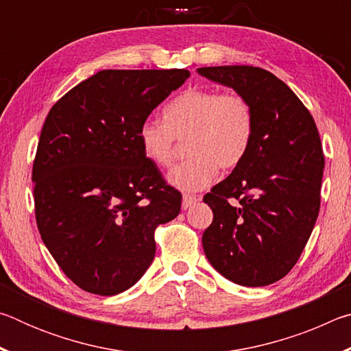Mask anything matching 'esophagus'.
<instances>
[{
	"label": "esophagus",
	"mask_w": 351,
	"mask_h": 351,
	"mask_svg": "<svg viewBox=\"0 0 351 351\" xmlns=\"http://www.w3.org/2000/svg\"><path fill=\"white\" fill-rule=\"evenodd\" d=\"M199 201V197H193V195H184L182 197V210H187L190 206L197 204Z\"/></svg>",
	"instance_id": "esophagus-1"
}]
</instances>
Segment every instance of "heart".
<instances>
[{"mask_svg":"<svg viewBox=\"0 0 351 351\" xmlns=\"http://www.w3.org/2000/svg\"><path fill=\"white\" fill-rule=\"evenodd\" d=\"M164 121L147 119L139 128L145 158L158 167L173 162L178 141H187V161L170 171V186L199 192L217 180L218 167L232 170L245 159L254 136V111L237 91L192 88L165 106Z\"/></svg>","mask_w":351,"mask_h":351,"instance_id":"b5f03b06","label":"heart"}]
</instances>
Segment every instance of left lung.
Masks as SVG:
<instances>
[{"instance_id":"1","label":"left lung","mask_w":351,"mask_h":351,"mask_svg":"<svg viewBox=\"0 0 351 351\" xmlns=\"http://www.w3.org/2000/svg\"><path fill=\"white\" fill-rule=\"evenodd\" d=\"M245 96L254 136L243 161L210 190L213 221L203 234L207 260L241 287L280 280L299 260L320 207L325 158L314 119L287 83L254 66L198 68ZM232 197L239 204H229Z\"/></svg>"}]
</instances>
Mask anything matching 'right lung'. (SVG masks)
I'll return each mask as SVG.
<instances>
[{
    "instance_id": "1",
    "label": "right lung",
    "mask_w": 351,
    "mask_h": 351,
    "mask_svg": "<svg viewBox=\"0 0 351 351\" xmlns=\"http://www.w3.org/2000/svg\"><path fill=\"white\" fill-rule=\"evenodd\" d=\"M190 77L187 69H105L52 106L32 182L47 251L77 287L123 293L156 252L153 232L181 210V193L145 158L139 128Z\"/></svg>"
}]
</instances>
